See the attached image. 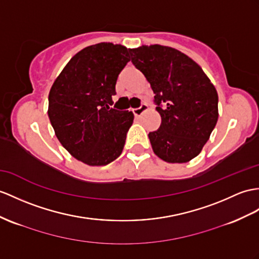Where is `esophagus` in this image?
<instances>
[{
    "label": "esophagus",
    "instance_id": "1",
    "mask_svg": "<svg viewBox=\"0 0 259 259\" xmlns=\"http://www.w3.org/2000/svg\"><path fill=\"white\" fill-rule=\"evenodd\" d=\"M148 110V106H147V104H145V103H143L140 108H137V109H133V113H134V115L135 116H141L143 113L145 112V111H147Z\"/></svg>",
    "mask_w": 259,
    "mask_h": 259
}]
</instances>
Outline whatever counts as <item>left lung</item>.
Here are the masks:
<instances>
[{
    "label": "left lung",
    "instance_id": "8db88e82",
    "mask_svg": "<svg viewBox=\"0 0 259 259\" xmlns=\"http://www.w3.org/2000/svg\"><path fill=\"white\" fill-rule=\"evenodd\" d=\"M132 62L150 83L159 128L148 134L154 153L170 163L197 157L219 118L217 89L197 62L161 45L130 49Z\"/></svg>",
    "mask_w": 259,
    "mask_h": 259
}]
</instances>
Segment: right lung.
<instances>
[{"label":"right lung","instance_id":"obj_1","mask_svg":"<svg viewBox=\"0 0 259 259\" xmlns=\"http://www.w3.org/2000/svg\"><path fill=\"white\" fill-rule=\"evenodd\" d=\"M130 49L112 42L88 46L69 60L48 97L55 134L71 156L89 166H105L122 154L134 115L111 109L119 72Z\"/></svg>","mask_w":259,"mask_h":259}]
</instances>
